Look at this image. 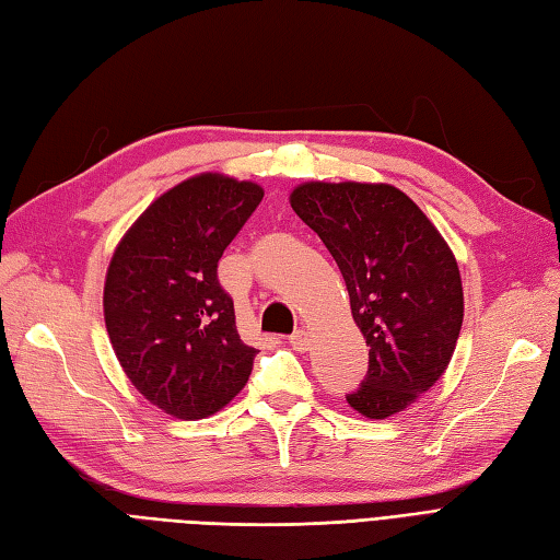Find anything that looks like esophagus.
<instances>
[{"label": "esophagus", "mask_w": 560, "mask_h": 560, "mask_svg": "<svg viewBox=\"0 0 560 560\" xmlns=\"http://www.w3.org/2000/svg\"><path fill=\"white\" fill-rule=\"evenodd\" d=\"M288 340H290V346H292L294 350H300V352L310 350V343H312V338H310V334H306L304 328H296Z\"/></svg>", "instance_id": "obj_1"}]
</instances>
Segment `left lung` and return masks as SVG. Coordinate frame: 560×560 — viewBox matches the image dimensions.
Returning a JSON list of instances; mask_svg holds the SVG:
<instances>
[{"label":"left lung","mask_w":560,"mask_h":560,"mask_svg":"<svg viewBox=\"0 0 560 560\" xmlns=\"http://www.w3.org/2000/svg\"><path fill=\"white\" fill-rule=\"evenodd\" d=\"M290 205L336 258L370 346V370L348 404L364 418H389L425 394L454 355L464 290L452 248L389 184L310 180Z\"/></svg>","instance_id":"obj_1"}]
</instances>
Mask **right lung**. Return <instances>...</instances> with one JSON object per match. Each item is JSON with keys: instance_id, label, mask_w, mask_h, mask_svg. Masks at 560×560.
Masks as SVG:
<instances>
[{"instance_id": "add662e5", "label": "right lung", "mask_w": 560, "mask_h": 560, "mask_svg": "<svg viewBox=\"0 0 560 560\" xmlns=\"http://www.w3.org/2000/svg\"><path fill=\"white\" fill-rule=\"evenodd\" d=\"M260 200L250 180L198 174L137 217L110 258V346L135 389L168 416L217 413L254 370L256 348L238 336L217 264Z\"/></svg>"}]
</instances>
